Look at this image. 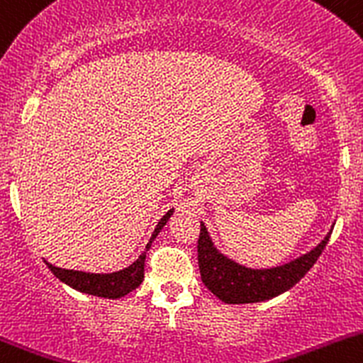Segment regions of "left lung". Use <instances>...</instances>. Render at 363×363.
I'll return each instance as SVG.
<instances>
[{
	"label": "left lung",
	"instance_id": "left-lung-1",
	"mask_svg": "<svg viewBox=\"0 0 363 363\" xmlns=\"http://www.w3.org/2000/svg\"><path fill=\"white\" fill-rule=\"evenodd\" d=\"M330 233L316 248L292 262L272 269H248L216 252L204 223L197 239V260L201 279L211 294L227 304H248L260 302L290 290L304 278L306 272L315 265L328 242Z\"/></svg>",
	"mask_w": 363,
	"mask_h": 363
}]
</instances>
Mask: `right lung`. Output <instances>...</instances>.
I'll return each mask as SVG.
<instances>
[{
	"label": "right lung",
	"instance_id": "right-lung-1",
	"mask_svg": "<svg viewBox=\"0 0 363 363\" xmlns=\"http://www.w3.org/2000/svg\"><path fill=\"white\" fill-rule=\"evenodd\" d=\"M171 213L167 211L166 215L160 218V222L157 223L154 234H152L150 241L147 245V252L150 248L152 241L157 238V234L160 233L166 222L169 220ZM147 252L141 253L138 257L136 262H133L129 267L124 271L111 272V274H89V272H80V271H69V269H61L55 267V265L48 264V269L57 276L61 281H65L66 285H69L71 289L80 290V292L96 295V297H104V298H121L133 292L134 289L141 285L145 278V259H147Z\"/></svg>",
	"mask_w": 363,
	"mask_h": 363
}]
</instances>
